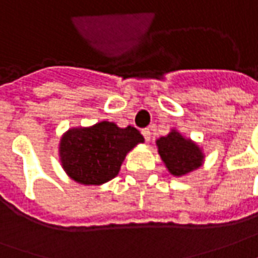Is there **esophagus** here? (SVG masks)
I'll list each match as a JSON object with an SVG mask.
<instances>
[{"label": "esophagus", "instance_id": "obj_1", "mask_svg": "<svg viewBox=\"0 0 258 258\" xmlns=\"http://www.w3.org/2000/svg\"><path fill=\"white\" fill-rule=\"evenodd\" d=\"M143 136L147 143H150V141H151V131H150V128L143 130Z\"/></svg>", "mask_w": 258, "mask_h": 258}]
</instances>
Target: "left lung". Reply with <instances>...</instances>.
<instances>
[{"mask_svg":"<svg viewBox=\"0 0 258 258\" xmlns=\"http://www.w3.org/2000/svg\"><path fill=\"white\" fill-rule=\"evenodd\" d=\"M155 144L164 165L173 176H185L201 168L205 162L202 147L176 128L158 138Z\"/></svg>","mask_w":258,"mask_h":258,"instance_id":"obj_1","label":"left lung"}]
</instances>
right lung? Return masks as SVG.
I'll use <instances>...</instances> for the list:
<instances>
[{
	"label": "right lung",
	"instance_id": "1",
	"mask_svg": "<svg viewBox=\"0 0 258 258\" xmlns=\"http://www.w3.org/2000/svg\"><path fill=\"white\" fill-rule=\"evenodd\" d=\"M144 137L134 127L100 121L90 127H72L59 141V161L70 179L99 186L115 178L122 161Z\"/></svg>",
	"mask_w": 258,
	"mask_h": 258
}]
</instances>
